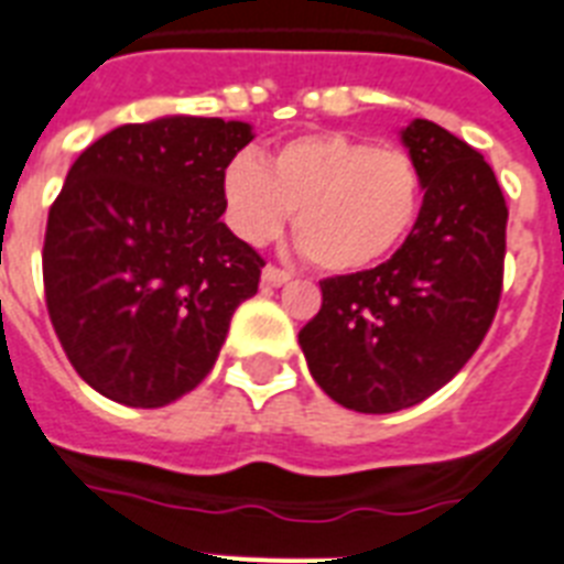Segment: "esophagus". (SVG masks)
<instances>
[{
    "label": "esophagus",
    "instance_id": "1",
    "mask_svg": "<svg viewBox=\"0 0 564 564\" xmlns=\"http://www.w3.org/2000/svg\"><path fill=\"white\" fill-rule=\"evenodd\" d=\"M262 282L279 288V285H285V282H291V273L282 271V268H276V264H268V268L262 271Z\"/></svg>",
    "mask_w": 564,
    "mask_h": 564
}]
</instances>
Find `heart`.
<instances>
[{"label": "heart", "mask_w": 564, "mask_h": 564, "mask_svg": "<svg viewBox=\"0 0 564 564\" xmlns=\"http://www.w3.org/2000/svg\"><path fill=\"white\" fill-rule=\"evenodd\" d=\"M227 221L250 245L273 239L293 213V239L314 268H375L409 239L423 207V175L403 149L343 132L300 134L271 164L239 152L221 175Z\"/></svg>", "instance_id": "1"}]
</instances>
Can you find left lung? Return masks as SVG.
I'll return each mask as SVG.
<instances>
[{
	"label": "left lung",
	"mask_w": 564,
	"mask_h": 564,
	"mask_svg": "<svg viewBox=\"0 0 564 564\" xmlns=\"http://www.w3.org/2000/svg\"><path fill=\"white\" fill-rule=\"evenodd\" d=\"M423 175L415 230L371 271L323 279L300 332L308 369L339 406L389 415L446 386L476 355L505 285L507 204L481 152L432 120L403 129Z\"/></svg>",
	"instance_id": "1"
}]
</instances>
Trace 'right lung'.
Returning a JSON list of instances; mask_svg holds the SVG:
<instances>
[{"label":"right lung","instance_id":"add662e5","mask_svg":"<svg viewBox=\"0 0 564 564\" xmlns=\"http://www.w3.org/2000/svg\"><path fill=\"white\" fill-rule=\"evenodd\" d=\"M248 123L161 118L86 147L51 204L42 282L65 357L104 398L166 406L209 375L264 259L221 221Z\"/></svg>","mask_w":564,"mask_h":564}]
</instances>
